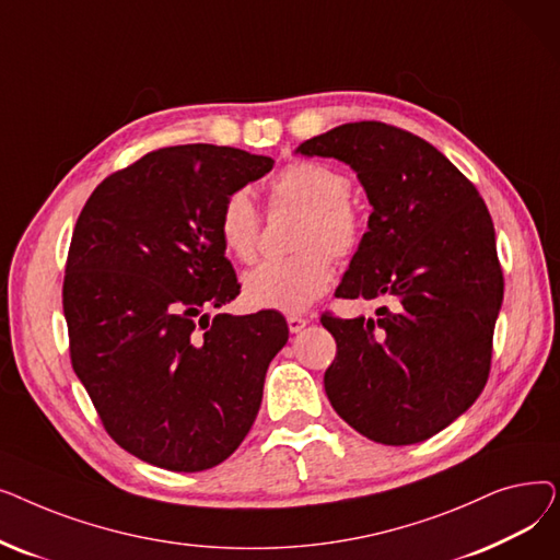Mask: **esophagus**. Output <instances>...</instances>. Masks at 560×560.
<instances>
[{
	"instance_id": "1",
	"label": "esophagus",
	"mask_w": 560,
	"mask_h": 560,
	"mask_svg": "<svg viewBox=\"0 0 560 560\" xmlns=\"http://www.w3.org/2000/svg\"><path fill=\"white\" fill-rule=\"evenodd\" d=\"M285 319H288V329H290L292 334H300V331L308 325V317H302V315H295V313L288 315Z\"/></svg>"
}]
</instances>
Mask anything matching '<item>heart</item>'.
<instances>
[{
	"label": "heart",
	"instance_id": "1",
	"mask_svg": "<svg viewBox=\"0 0 560 560\" xmlns=\"http://www.w3.org/2000/svg\"><path fill=\"white\" fill-rule=\"evenodd\" d=\"M272 206L304 211L292 247L298 254L270 258L243 279L245 300L256 308L298 313L311 306L334 279L331 258L354 256L365 235V218L351 199L349 176L319 161H292L272 182ZM222 247L252 260L260 241V213L245 190L231 192L218 215Z\"/></svg>",
	"mask_w": 560,
	"mask_h": 560
}]
</instances>
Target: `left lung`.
Wrapping results in <instances>:
<instances>
[{"instance_id": "8db88e82", "label": "left lung", "mask_w": 560, "mask_h": 560, "mask_svg": "<svg viewBox=\"0 0 560 560\" xmlns=\"http://www.w3.org/2000/svg\"><path fill=\"white\" fill-rule=\"evenodd\" d=\"M300 152L354 167L374 209L336 295L384 304L376 319L322 313L338 347L327 397L374 443H422L490 376L504 272L488 206L431 142L386 122L340 125Z\"/></svg>"}]
</instances>
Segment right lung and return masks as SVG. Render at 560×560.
<instances>
[{"instance_id": "add662e5", "label": "right lung", "mask_w": 560, "mask_h": 560, "mask_svg": "<svg viewBox=\"0 0 560 560\" xmlns=\"http://www.w3.org/2000/svg\"><path fill=\"white\" fill-rule=\"evenodd\" d=\"M272 165L235 147H163L108 174L79 213L63 279L70 361L106 433L144 463L201 472L256 420L285 317L203 308L241 295L222 201Z\"/></svg>"}]
</instances>
